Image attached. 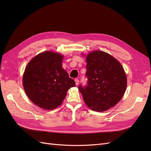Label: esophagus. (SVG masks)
I'll return each mask as SVG.
<instances>
[{"label": "esophagus", "instance_id": "34e87169", "mask_svg": "<svg viewBox=\"0 0 151 151\" xmlns=\"http://www.w3.org/2000/svg\"><path fill=\"white\" fill-rule=\"evenodd\" d=\"M75 82H76V86H77V85L79 84V80L78 79H75Z\"/></svg>", "mask_w": 151, "mask_h": 151}]
</instances>
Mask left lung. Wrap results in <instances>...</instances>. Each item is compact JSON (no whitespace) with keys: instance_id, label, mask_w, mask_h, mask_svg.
I'll use <instances>...</instances> for the list:
<instances>
[{"instance_id":"8db88e82","label":"left lung","mask_w":151,"mask_h":151,"mask_svg":"<svg viewBox=\"0 0 151 151\" xmlns=\"http://www.w3.org/2000/svg\"><path fill=\"white\" fill-rule=\"evenodd\" d=\"M86 62L87 84H80L79 90L89 108L104 111L116 105L124 94L125 72L116 59L99 50L89 53Z\"/></svg>"}]
</instances>
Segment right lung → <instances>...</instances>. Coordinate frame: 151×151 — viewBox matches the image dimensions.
Returning <instances> with one entry per match:
<instances>
[{"mask_svg": "<svg viewBox=\"0 0 151 151\" xmlns=\"http://www.w3.org/2000/svg\"><path fill=\"white\" fill-rule=\"evenodd\" d=\"M63 56L44 52L27 65L22 77L26 95L31 101L45 109H53L62 103L67 92L76 83L63 69Z\"/></svg>", "mask_w": 151, "mask_h": 151, "instance_id": "add662e5", "label": "right lung"}]
</instances>
